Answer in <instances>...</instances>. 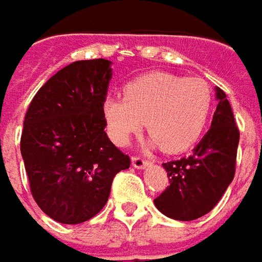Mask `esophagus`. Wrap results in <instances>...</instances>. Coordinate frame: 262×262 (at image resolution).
<instances>
[{
  "instance_id": "esophagus-1",
  "label": "esophagus",
  "mask_w": 262,
  "mask_h": 262,
  "mask_svg": "<svg viewBox=\"0 0 262 262\" xmlns=\"http://www.w3.org/2000/svg\"><path fill=\"white\" fill-rule=\"evenodd\" d=\"M132 164H133L135 168H145L146 165L149 164V161L142 158V157H133V158H132Z\"/></svg>"
}]
</instances>
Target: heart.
<instances>
[{
    "label": "heart",
    "instance_id": "b5f03b06",
    "mask_svg": "<svg viewBox=\"0 0 262 262\" xmlns=\"http://www.w3.org/2000/svg\"><path fill=\"white\" fill-rule=\"evenodd\" d=\"M124 97H107L102 113L107 130L117 145L146 124L148 143L170 154L183 152L198 142L210 120L214 95L201 77L154 72L132 80Z\"/></svg>",
    "mask_w": 262,
    "mask_h": 262
}]
</instances>
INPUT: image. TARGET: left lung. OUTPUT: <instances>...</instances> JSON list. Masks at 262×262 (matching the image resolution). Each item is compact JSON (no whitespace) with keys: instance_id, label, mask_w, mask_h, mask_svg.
Wrapping results in <instances>:
<instances>
[{"instance_id":"obj_1","label":"left lung","mask_w":262,"mask_h":262,"mask_svg":"<svg viewBox=\"0 0 262 262\" xmlns=\"http://www.w3.org/2000/svg\"><path fill=\"white\" fill-rule=\"evenodd\" d=\"M210 130L189 157L164 163L170 185L154 199L164 215L190 222L208 214L232 183L239 145V129L232 107L220 88Z\"/></svg>"}]
</instances>
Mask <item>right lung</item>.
Listing matches in <instances>:
<instances>
[{
  "label": "right lung",
  "instance_id": "1",
  "mask_svg": "<svg viewBox=\"0 0 262 262\" xmlns=\"http://www.w3.org/2000/svg\"><path fill=\"white\" fill-rule=\"evenodd\" d=\"M111 61L66 66L38 91L23 121L20 151L32 196L52 220L88 222L107 204L114 176L130 167L105 133L102 104Z\"/></svg>",
  "mask_w": 262,
  "mask_h": 262
}]
</instances>
